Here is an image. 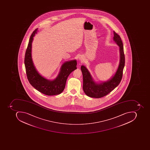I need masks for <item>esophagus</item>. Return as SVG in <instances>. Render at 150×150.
Wrapping results in <instances>:
<instances>
[{"mask_svg": "<svg viewBox=\"0 0 150 150\" xmlns=\"http://www.w3.org/2000/svg\"><path fill=\"white\" fill-rule=\"evenodd\" d=\"M79 60H80V61H81V62H82V61H84V58H83V57H82V56H80L79 57Z\"/></svg>", "mask_w": 150, "mask_h": 150, "instance_id": "34e87169", "label": "esophagus"}]
</instances>
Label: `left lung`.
Listing matches in <instances>:
<instances>
[{
  "label": "left lung",
  "instance_id": "1",
  "mask_svg": "<svg viewBox=\"0 0 150 150\" xmlns=\"http://www.w3.org/2000/svg\"><path fill=\"white\" fill-rule=\"evenodd\" d=\"M113 40L119 46L120 59L119 66L115 74L106 81H95L87 68L81 65L83 75V90L89 97L99 98L105 96L119 85L122 76V71L125 65V56L121 39L119 35L114 31Z\"/></svg>",
  "mask_w": 150,
  "mask_h": 150
}]
</instances>
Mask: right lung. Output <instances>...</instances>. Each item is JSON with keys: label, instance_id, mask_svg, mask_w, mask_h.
<instances>
[{"label": "right lung", "instance_id": "right-lung-1", "mask_svg": "<svg viewBox=\"0 0 150 150\" xmlns=\"http://www.w3.org/2000/svg\"><path fill=\"white\" fill-rule=\"evenodd\" d=\"M37 31L36 28L31 34L25 51L24 64L27 77L30 85L41 93L47 96L59 95L64 90L69 75L77 69L76 60L65 62L56 79L50 80L43 77L36 70L31 56L32 43Z\"/></svg>", "mask_w": 150, "mask_h": 150}]
</instances>
